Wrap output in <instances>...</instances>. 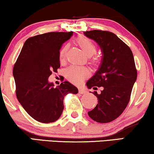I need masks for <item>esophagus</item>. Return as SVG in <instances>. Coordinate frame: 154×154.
<instances>
[{"label":"esophagus","instance_id":"esophagus-1","mask_svg":"<svg viewBox=\"0 0 154 154\" xmlns=\"http://www.w3.org/2000/svg\"><path fill=\"white\" fill-rule=\"evenodd\" d=\"M88 92L87 91V90H86L85 88H79V93H80L81 94H86V93Z\"/></svg>","mask_w":154,"mask_h":154}]
</instances>
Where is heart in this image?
Instances as JSON below:
<instances>
[{"instance_id":"b5f03b06","label":"heart","mask_w":154,"mask_h":154,"mask_svg":"<svg viewBox=\"0 0 154 154\" xmlns=\"http://www.w3.org/2000/svg\"><path fill=\"white\" fill-rule=\"evenodd\" d=\"M77 43L81 47L85 54L90 57L94 55L96 51V47L92 41L84 36L79 37L76 40ZM67 46L65 45L61 48L59 53V59L63 62L65 59ZM88 75V71L85 68L79 66H71L66 71V77L68 80L76 84H79L83 81V79Z\"/></svg>"}]
</instances>
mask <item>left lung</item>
Listing matches in <instances>:
<instances>
[{"instance_id": "left-lung-1", "label": "left lung", "mask_w": 154, "mask_h": 154, "mask_svg": "<svg viewBox=\"0 0 154 154\" xmlns=\"http://www.w3.org/2000/svg\"><path fill=\"white\" fill-rule=\"evenodd\" d=\"M83 33L96 41L102 52L99 68L86 86L103 88L100 94L94 91L98 104L88 114L96 122H111L123 113L129 102L137 78L134 56L129 47L111 32L94 30Z\"/></svg>"}]
</instances>
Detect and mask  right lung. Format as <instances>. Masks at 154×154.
<instances>
[{"instance_id":"add662e5","label":"right lung","mask_w":154,"mask_h":154,"mask_svg":"<svg viewBox=\"0 0 154 154\" xmlns=\"http://www.w3.org/2000/svg\"><path fill=\"white\" fill-rule=\"evenodd\" d=\"M72 35V31L51 32L29 38L13 67L17 98L25 111L39 122L58 120L66 95L79 92L68 81L55 88L48 80L52 71L60 67V49Z\"/></svg>"}]
</instances>
